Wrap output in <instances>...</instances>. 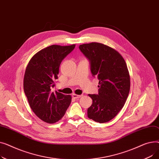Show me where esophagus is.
I'll return each mask as SVG.
<instances>
[{"mask_svg": "<svg viewBox=\"0 0 159 159\" xmlns=\"http://www.w3.org/2000/svg\"><path fill=\"white\" fill-rule=\"evenodd\" d=\"M72 97H73V98H75V99H78V98H80L81 97H82V95H77V94H73L72 95Z\"/></svg>", "mask_w": 159, "mask_h": 159, "instance_id": "obj_1", "label": "esophagus"}]
</instances>
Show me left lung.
Listing matches in <instances>:
<instances>
[{
	"mask_svg": "<svg viewBox=\"0 0 159 159\" xmlns=\"http://www.w3.org/2000/svg\"><path fill=\"white\" fill-rule=\"evenodd\" d=\"M90 62L91 72L98 82V93L88 95L93 103L88 116L99 123L113 119L122 110L129 95L130 77L126 62L113 48L101 43L79 46Z\"/></svg>",
	"mask_w": 159,
	"mask_h": 159,
	"instance_id": "obj_1",
	"label": "left lung"
}]
</instances>
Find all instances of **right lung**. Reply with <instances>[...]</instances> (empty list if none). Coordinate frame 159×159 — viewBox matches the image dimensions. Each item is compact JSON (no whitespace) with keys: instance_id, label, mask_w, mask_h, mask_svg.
Listing matches in <instances>:
<instances>
[{"instance_id":"add662e5","label":"right lung","mask_w":159,"mask_h":159,"mask_svg":"<svg viewBox=\"0 0 159 159\" xmlns=\"http://www.w3.org/2000/svg\"><path fill=\"white\" fill-rule=\"evenodd\" d=\"M75 44L52 45L37 52L30 61L24 77V91L32 111L47 123L61 119L71 102V95L53 91L64 58Z\"/></svg>"}]
</instances>
